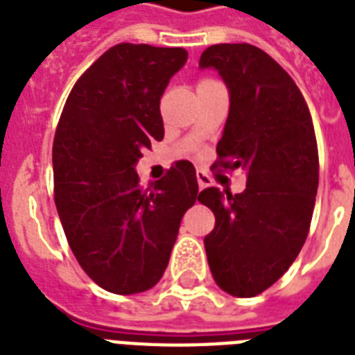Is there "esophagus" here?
Masks as SVG:
<instances>
[{
	"mask_svg": "<svg viewBox=\"0 0 355 355\" xmlns=\"http://www.w3.org/2000/svg\"><path fill=\"white\" fill-rule=\"evenodd\" d=\"M197 182H199L200 189H205L210 184V178H208V175L205 171H197Z\"/></svg>",
	"mask_w": 355,
	"mask_h": 355,
	"instance_id": "1",
	"label": "esophagus"
}]
</instances>
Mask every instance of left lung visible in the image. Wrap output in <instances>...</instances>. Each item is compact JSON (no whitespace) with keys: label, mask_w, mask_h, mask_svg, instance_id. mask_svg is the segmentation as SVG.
<instances>
[{"label":"left lung","mask_w":355,"mask_h":355,"mask_svg":"<svg viewBox=\"0 0 355 355\" xmlns=\"http://www.w3.org/2000/svg\"><path fill=\"white\" fill-rule=\"evenodd\" d=\"M200 69H216L230 96L217 166L241 167V193L206 188L216 216L205 237L214 280L232 297H256L286 272L309 232L319 153L309 108L280 64L250 44L210 46Z\"/></svg>","instance_id":"obj_1"}]
</instances>
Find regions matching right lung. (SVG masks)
Here are the masks:
<instances>
[{"instance_id":"1","label":"right lung","mask_w":355,"mask_h":355,"mask_svg":"<svg viewBox=\"0 0 355 355\" xmlns=\"http://www.w3.org/2000/svg\"><path fill=\"white\" fill-rule=\"evenodd\" d=\"M188 60L182 47L118 44L75 83L53 141L55 205L69 248L97 286L144 293L164 275L199 184L180 160L149 189L136 164L164 138L160 99Z\"/></svg>"}]
</instances>
